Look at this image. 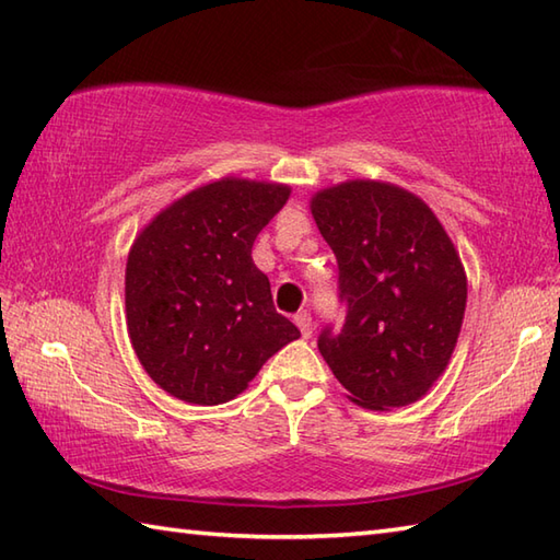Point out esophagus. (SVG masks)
I'll list each match as a JSON object with an SVG mask.
<instances>
[{"mask_svg":"<svg viewBox=\"0 0 560 560\" xmlns=\"http://www.w3.org/2000/svg\"><path fill=\"white\" fill-rule=\"evenodd\" d=\"M295 325H299L301 335H303L305 339H311V337H313V317H311V313H307V311H301L299 315H295Z\"/></svg>","mask_w":560,"mask_h":560,"instance_id":"1","label":"esophagus"}]
</instances>
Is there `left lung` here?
Returning <instances> with one entry per match:
<instances>
[{
    "label": "left lung",
    "mask_w": 560,
    "mask_h": 560,
    "mask_svg": "<svg viewBox=\"0 0 560 560\" xmlns=\"http://www.w3.org/2000/svg\"><path fill=\"white\" fill-rule=\"evenodd\" d=\"M311 211L347 303V323L319 335V353L363 409L419 401L447 368L467 307V273L443 223L421 197L380 180L319 189Z\"/></svg>",
    "instance_id": "left-lung-1"
}]
</instances>
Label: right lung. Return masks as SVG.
Segmentation results:
<instances>
[{"label": "right lung", "instance_id": "right-lung-1", "mask_svg": "<svg viewBox=\"0 0 560 560\" xmlns=\"http://www.w3.org/2000/svg\"><path fill=\"white\" fill-rule=\"evenodd\" d=\"M289 195V185L229 175L175 199L135 237L127 331L139 363L171 397L199 407L231 401L301 337L253 261L257 233Z\"/></svg>", "mask_w": 560, "mask_h": 560}]
</instances>
